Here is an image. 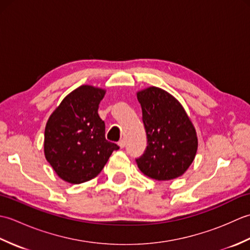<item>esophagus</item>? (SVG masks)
<instances>
[{
  "label": "esophagus",
  "mask_w": 250,
  "mask_h": 250,
  "mask_svg": "<svg viewBox=\"0 0 250 250\" xmlns=\"http://www.w3.org/2000/svg\"><path fill=\"white\" fill-rule=\"evenodd\" d=\"M118 146H119L120 148H124V147L125 146V142L124 140H120V141L118 142Z\"/></svg>",
  "instance_id": "34e87169"
}]
</instances>
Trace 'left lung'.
<instances>
[{
    "mask_svg": "<svg viewBox=\"0 0 250 250\" xmlns=\"http://www.w3.org/2000/svg\"><path fill=\"white\" fill-rule=\"evenodd\" d=\"M142 106L147 148L136 159L140 171L156 180H171L187 171L198 150V136L183 105L171 93L148 87L136 93Z\"/></svg>",
    "mask_w": 250,
    "mask_h": 250,
    "instance_id": "1",
    "label": "left lung"
}]
</instances>
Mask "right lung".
<instances>
[{
	"instance_id": "add662e5",
	"label": "right lung",
	"mask_w": 250,
	"mask_h": 250,
	"mask_svg": "<svg viewBox=\"0 0 250 250\" xmlns=\"http://www.w3.org/2000/svg\"><path fill=\"white\" fill-rule=\"evenodd\" d=\"M106 90L83 84L52 111L45 128L46 160L61 179L82 184L97 177L119 146L105 139L98 114Z\"/></svg>"
}]
</instances>
